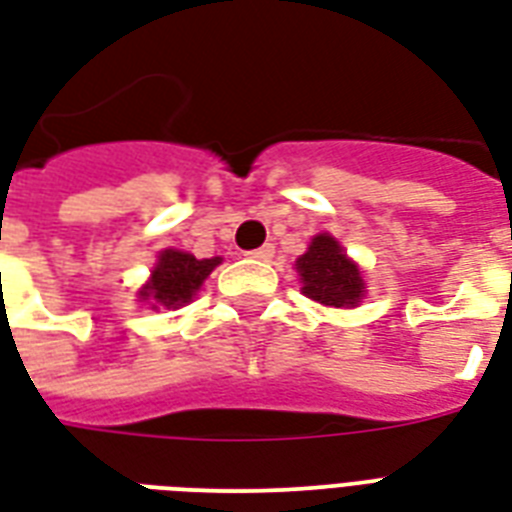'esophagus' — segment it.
<instances>
[{
  "mask_svg": "<svg viewBox=\"0 0 512 512\" xmlns=\"http://www.w3.org/2000/svg\"><path fill=\"white\" fill-rule=\"evenodd\" d=\"M273 252H276V249H273V244H263V247H257V249H252V252H247V255L255 257V260H271Z\"/></svg>",
  "mask_w": 512,
  "mask_h": 512,
  "instance_id": "obj_1",
  "label": "esophagus"
}]
</instances>
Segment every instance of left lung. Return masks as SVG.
I'll return each mask as SVG.
<instances>
[{
	"label": "left lung",
	"mask_w": 512,
	"mask_h": 512,
	"mask_svg": "<svg viewBox=\"0 0 512 512\" xmlns=\"http://www.w3.org/2000/svg\"><path fill=\"white\" fill-rule=\"evenodd\" d=\"M298 273L303 295L325 306H357L365 292L357 265L343 255L341 244L327 233H319L306 255L298 257Z\"/></svg>",
	"instance_id": "obj_1"
}]
</instances>
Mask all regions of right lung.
<instances>
[{"instance_id": "add662e5", "label": "right lung", "mask_w": 512, "mask_h": 512, "mask_svg": "<svg viewBox=\"0 0 512 512\" xmlns=\"http://www.w3.org/2000/svg\"><path fill=\"white\" fill-rule=\"evenodd\" d=\"M217 265H220V257L198 260V257L187 255V252L166 249L158 265H155V271H152L150 284L139 295H142V300H152V303H161L166 308H177L193 298L198 287L204 284L206 276Z\"/></svg>"}]
</instances>
